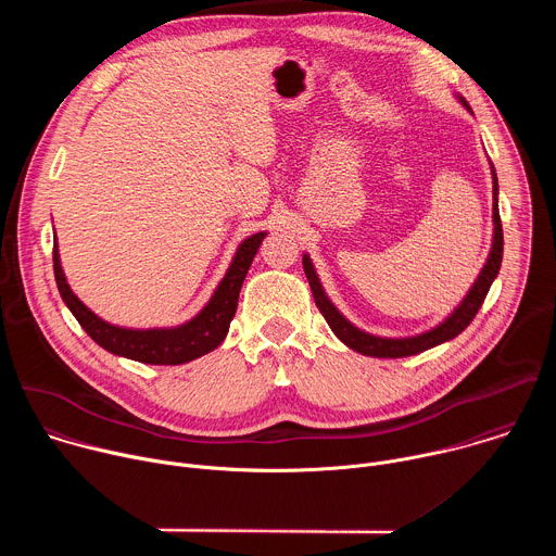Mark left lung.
Returning a JSON list of instances; mask_svg holds the SVG:
<instances>
[{
    "label": "left lung",
    "instance_id": "8db88e82",
    "mask_svg": "<svg viewBox=\"0 0 556 556\" xmlns=\"http://www.w3.org/2000/svg\"><path fill=\"white\" fill-rule=\"evenodd\" d=\"M464 105L468 108V103L464 101ZM470 110V108H468ZM493 222H495V237H493V249L489 255L486 266L482 268L478 281L472 283V288L468 290L466 299L455 307V312L448 316L444 324H440L438 328H433L431 332H425L420 337H409V339H380V337H371L358 328H354L345 316L330 303V299L326 296L319 277L314 273V266L309 262V257H303V270L305 277L309 281L312 294H314V303L316 307L321 309V314L326 316L328 326L332 328V332L354 352L365 354V356H376V358H403V356H414L420 354L425 350H431L444 341L455 339L459 332L466 330V326L475 319V314L482 307L493 279L500 273L502 266V255H504V230H502V217H500V204H497V174L493 169Z\"/></svg>",
    "mask_w": 556,
    "mask_h": 556
}]
</instances>
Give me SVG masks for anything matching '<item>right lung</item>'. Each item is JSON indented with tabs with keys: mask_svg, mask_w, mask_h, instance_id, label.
<instances>
[{
	"mask_svg": "<svg viewBox=\"0 0 556 556\" xmlns=\"http://www.w3.org/2000/svg\"><path fill=\"white\" fill-rule=\"evenodd\" d=\"M264 235L266 232L251 235L247 242H242V247L235 253V260L226 277L211 296L208 305L195 316V319L172 330H125L101 321L99 316L92 309H88L70 290L59 264L56 244L52 249L54 279L65 305L76 316V321L81 324V328L103 350L147 365H182L208 354L224 341L237 309V299H240L242 283L260 251Z\"/></svg>",
	"mask_w": 556,
	"mask_h": 556,
	"instance_id": "right-lung-1",
	"label": "right lung"
}]
</instances>
